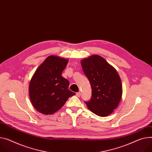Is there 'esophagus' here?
<instances>
[{
    "instance_id": "obj_1",
    "label": "esophagus",
    "mask_w": 152,
    "mask_h": 152,
    "mask_svg": "<svg viewBox=\"0 0 152 152\" xmlns=\"http://www.w3.org/2000/svg\"><path fill=\"white\" fill-rule=\"evenodd\" d=\"M80 95H81V92H77V93H76V96H77L78 97H79L80 96Z\"/></svg>"
}]
</instances>
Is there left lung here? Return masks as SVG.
<instances>
[{"label": "left lung", "mask_w": 152, "mask_h": 152, "mask_svg": "<svg viewBox=\"0 0 152 152\" xmlns=\"http://www.w3.org/2000/svg\"><path fill=\"white\" fill-rule=\"evenodd\" d=\"M81 63L92 89L91 99L85 103L91 112L99 116L110 115L118 107L122 94L118 72L97 55L85 58Z\"/></svg>", "instance_id": "left-lung-1"}]
</instances>
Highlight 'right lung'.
<instances>
[{"label":"right lung","mask_w":152,"mask_h":152,"mask_svg":"<svg viewBox=\"0 0 152 152\" xmlns=\"http://www.w3.org/2000/svg\"><path fill=\"white\" fill-rule=\"evenodd\" d=\"M68 60L51 55L39 66L31 78L29 96L38 111L52 114L59 110L75 93L69 89V81L62 77Z\"/></svg>","instance_id":"1"}]
</instances>
